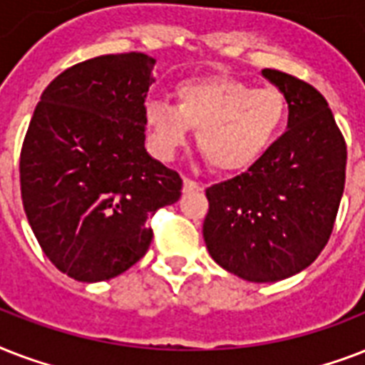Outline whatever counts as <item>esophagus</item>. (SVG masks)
Listing matches in <instances>:
<instances>
[{"label": "esophagus", "mask_w": 365, "mask_h": 365, "mask_svg": "<svg viewBox=\"0 0 365 365\" xmlns=\"http://www.w3.org/2000/svg\"><path fill=\"white\" fill-rule=\"evenodd\" d=\"M200 189H202L200 183H197L191 178H183V193H195V191H200Z\"/></svg>", "instance_id": "esophagus-1"}]
</instances>
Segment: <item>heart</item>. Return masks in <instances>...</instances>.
Listing matches in <instances>:
<instances>
[{"instance_id":"1","label":"heart","mask_w":365,"mask_h":365,"mask_svg":"<svg viewBox=\"0 0 365 365\" xmlns=\"http://www.w3.org/2000/svg\"><path fill=\"white\" fill-rule=\"evenodd\" d=\"M288 117L278 88L255 87L235 77L189 79L176 87V106L149 100L143 121L160 159L185 145L191 128L205 159L222 172L252 166L277 142Z\"/></svg>"}]
</instances>
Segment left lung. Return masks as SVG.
I'll list each match as a JSON object with an SVG mask.
<instances>
[{
    "label": "left lung",
    "instance_id": "obj_1",
    "mask_svg": "<svg viewBox=\"0 0 365 365\" xmlns=\"http://www.w3.org/2000/svg\"><path fill=\"white\" fill-rule=\"evenodd\" d=\"M261 73L286 96L288 130L240 176L206 189L202 237L225 271L277 282L307 269L328 244L345 189L346 145L317 88L284 71Z\"/></svg>",
    "mask_w": 365,
    "mask_h": 365
}]
</instances>
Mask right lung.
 <instances>
[{
	"label": "right lung",
	"instance_id": "1",
	"mask_svg": "<svg viewBox=\"0 0 365 365\" xmlns=\"http://www.w3.org/2000/svg\"><path fill=\"white\" fill-rule=\"evenodd\" d=\"M155 58L104 54L62 71L36 106L20 191L30 227L58 271L102 282L145 255L148 220L182 195V178L145 151Z\"/></svg>",
	"mask_w": 365,
	"mask_h": 365
}]
</instances>
